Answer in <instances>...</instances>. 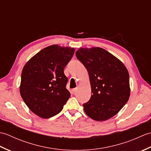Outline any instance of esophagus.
<instances>
[{
  "label": "esophagus",
  "mask_w": 151,
  "mask_h": 151,
  "mask_svg": "<svg viewBox=\"0 0 151 151\" xmlns=\"http://www.w3.org/2000/svg\"><path fill=\"white\" fill-rule=\"evenodd\" d=\"M76 91H77V88H74V89H72V92H73V93H74V94H75V93L76 92Z\"/></svg>",
  "instance_id": "34e87169"
}]
</instances>
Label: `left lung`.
Listing matches in <instances>:
<instances>
[{"label": "left lung", "mask_w": 151, "mask_h": 151, "mask_svg": "<svg viewBox=\"0 0 151 151\" xmlns=\"http://www.w3.org/2000/svg\"><path fill=\"white\" fill-rule=\"evenodd\" d=\"M76 56L87 69L91 87L86 114L97 121L116 115L130 97L129 74L119 60L100 47L81 48Z\"/></svg>", "instance_id": "1"}]
</instances>
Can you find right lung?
Instances as JSON below:
<instances>
[{
	"label": "right lung",
	"mask_w": 151,
	"mask_h": 151,
	"mask_svg": "<svg viewBox=\"0 0 151 151\" xmlns=\"http://www.w3.org/2000/svg\"><path fill=\"white\" fill-rule=\"evenodd\" d=\"M74 52L73 48L50 45L34 56L22 69L21 97L39 117L47 119L59 114L70 97L63 70Z\"/></svg>",
	"instance_id": "1"
}]
</instances>
